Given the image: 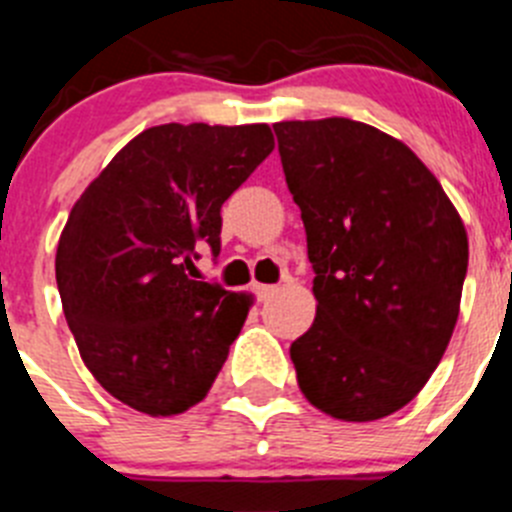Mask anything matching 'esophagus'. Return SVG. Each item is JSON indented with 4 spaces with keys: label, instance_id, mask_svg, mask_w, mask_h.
<instances>
[{
    "label": "esophagus",
    "instance_id": "1",
    "mask_svg": "<svg viewBox=\"0 0 512 512\" xmlns=\"http://www.w3.org/2000/svg\"><path fill=\"white\" fill-rule=\"evenodd\" d=\"M253 292H256V297H259L261 302H266L269 297H274L277 287H271V284H256V287H253Z\"/></svg>",
    "mask_w": 512,
    "mask_h": 512
}]
</instances>
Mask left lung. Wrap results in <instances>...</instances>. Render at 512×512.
Instances as JSON below:
<instances>
[{"instance_id": "1", "label": "left lung", "mask_w": 512, "mask_h": 512, "mask_svg": "<svg viewBox=\"0 0 512 512\" xmlns=\"http://www.w3.org/2000/svg\"><path fill=\"white\" fill-rule=\"evenodd\" d=\"M302 212L318 312L289 356L307 400L338 420L408 405L449 346L467 230L405 143L346 117L277 122Z\"/></svg>"}]
</instances>
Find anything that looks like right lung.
<instances>
[{"label":"right lung","instance_id":"obj_1","mask_svg":"<svg viewBox=\"0 0 512 512\" xmlns=\"http://www.w3.org/2000/svg\"><path fill=\"white\" fill-rule=\"evenodd\" d=\"M274 151L269 125H158L133 138L71 207L56 251L63 315L104 390L148 415L205 400L248 297L192 279L220 253V207Z\"/></svg>","mask_w":512,"mask_h":512}]
</instances>
